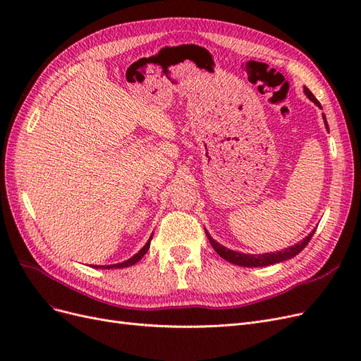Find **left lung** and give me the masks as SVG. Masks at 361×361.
I'll list each match as a JSON object with an SVG mask.
<instances>
[{
    "mask_svg": "<svg viewBox=\"0 0 361 361\" xmlns=\"http://www.w3.org/2000/svg\"><path fill=\"white\" fill-rule=\"evenodd\" d=\"M304 93H305V96H307L313 104H316L319 108H322L321 104H319V101L316 99V97H314L313 93L307 89V87H304ZM322 117H324V122H325V128H326V130H329V123H326L325 116H322ZM313 233H314V231H313L312 233H309L307 236H305V238L302 239V241H300L298 244H295V245H292V247H289V248H285V250H281V251H276V253L245 255V253H239V251H235V250H231V248H226V247L221 245L220 243H216L215 239H214L209 233H207V231H206L207 239H209L211 245L214 247V250L216 251L218 255H220L223 259H226L227 262H231V264H233V265L247 267V268L268 267V265H274V264H279V262H283V260H288V259L295 257L305 245H307V244L310 243V239H312Z\"/></svg>",
    "mask_w": 361,
    "mask_h": 361,
    "instance_id": "obj_1",
    "label": "left lung"
}]
</instances>
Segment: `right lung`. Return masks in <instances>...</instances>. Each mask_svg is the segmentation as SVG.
I'll list each match as a JSON object with an SVG mask.
<instances>
[{
    "label": "right lung",
    "mask_w": 361,
    "mask_h": 361,
    "mask_svg": "<svg viewBox=\"0 0 361 361\" xmlns=\"http://www.w3.org/2000/svg\"><path fill=\"white\" fill-rule=\"evenodd\" d=\"M150 241H152V235H150V238H149V241L146 243V245L141 248L138 253H135L133 257H129L128 260H125V262H122V264H114V265H93V268H104V269H113V268H126V267H130V265H134V264H137V262L143 257L146 253H147V250H149V247H150Z\"/></svg>",
    "instance_id": "obj_1"
}]
</instances>
